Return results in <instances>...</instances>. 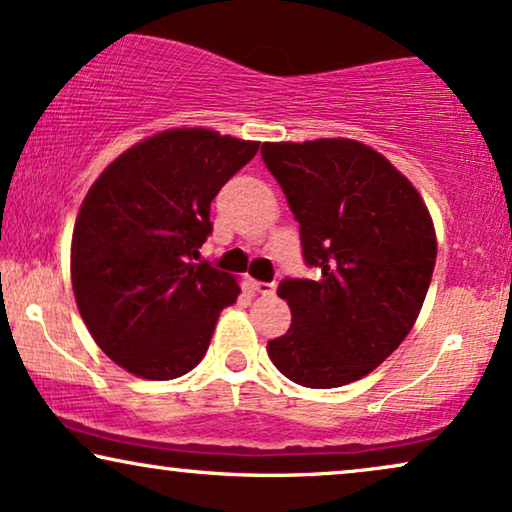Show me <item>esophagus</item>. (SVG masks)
Wrapping results in <instances>:
<instances>
[{"label":"esophagus","instance_id":"34e87169","mask_svg":"<svg viewBox=\"0 0 512 512\" xmlns=\"http://www.w3.org/2000/svg\"><path fill=\"white\" fill-rule=\"evenodd\" d=\"M254 289L261 296H272V294H275V284H272V282H254Z\"/></svg>","mask_w":512,"mask_h":512}]
</instances>
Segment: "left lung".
<instances>
[{"instance_id":"obj_1","label":"left lung","mask_w":512,"mask_h":512,"mask_svg":"<svg viewBox=\"0 0 512 512\" xmlns=\"http://www.w3.org/2000/svg\"><path fill=\"white\" fill-rule=\"evenodd\" d=\"M261 157L315 268V280L287 277L277 287L291 327L268 341L270 360L305 388L353 383L393 353L421 313L437 256L433 221L414 185L350 138L263 143Z\"/></svg>"}]
</instances>
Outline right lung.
Wrapping results in <instances>:
<instances>
[{"label":"right lung","mask_w":512,"mask_h":512,"mask_svg":"<svg viewBox=\"0 0 512 512\" xmlns=\"http://www.w3.org/2000/svg\"><path fill=\"white\" fill-rule=\"evenodd\" d=\"M256 141L171 129L119 155L91 185L72 232V289L98 348L131 374L169 381L202 362L235 277L199 261L211 199Z\"/></svg>","instance_id":"obj_1"}]
</instances>
